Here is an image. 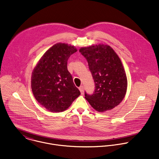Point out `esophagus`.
<instances>
[{"instance_id":"1","label":"esophagus","mask_w":159,"mask_h":159,"mask_svg":"<svg viewBox=\"0 0 159 159\" xmlns=\"http://www.w3.org/2000/svg\"><path fill=\"white\" fill-rule=\"evenodd\" d=\"M79 90H80V92L81 94L83 95V94H84V87L82 85V86H80V87L79 88Z\"/></svg>"}]
</instances>
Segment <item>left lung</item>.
I'll list each match as a JSON object with an SVG mask.
<instances>
[{
    "label": "left lung",
    "mask_w": 159,
    "mask_h": 159,
    "mask_svg": "<svg viewBox=\"0 0 159 159\" xmlns=\"http://www.w3.org/2000/svg\"><path fill=\"white\" fill-rule=\"evenodd\" d=\"M79 51L88 62L95 86L92 95L85 92V99L98 112L114 108L125 98L128 85L120 57L110 46L103 44L83 47Z\"/></svg>",
    "instance_id": "left-lung-1"
}]
</instances>
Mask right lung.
<instances>
[{
  "label": "right lung",
  "instance_id": "obj_1",
  "mask_svg": "<svg viewBox=\"0 0 159 159\" xmlns=\"http://www.w3.org/2000/svg\"><path fill=\"white\" fill-rule=\"evenodd\" d=\"M77 51L74 46L57 43L43 54L33 69L31 81L33 95L50 111H65L80 95L67 70V60Z\"/></svg>",
  "mask_w": 159,
  "mask_h": 159
}]
</instances>
